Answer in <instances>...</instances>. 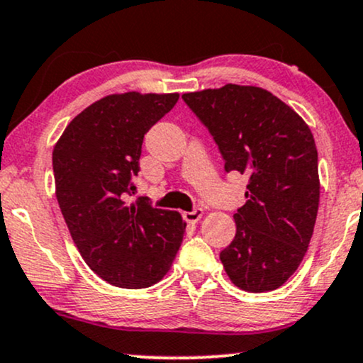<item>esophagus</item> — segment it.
Listing matches in <instances>:
<instances>
[{
    "mask_svg": "<svg viewBox=\"0 0 363 363\" xmlns=\"http://www.w3.org/2000/svg\"><path fill=\"white\" fill-rule=\"evenodd\" d=\"M201 216H203V209L201 208H194L191 209V211H186L184 213V220L187 223H198L201 220Z\"/></svg>",
    "mask_w": 363,
    "mask_h": 363,
    "instance_id": "34e87169",
    "label": "esophagus"
}]
</instances>
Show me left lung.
<instances>
[{
  "instance_id": "obj_1",
  "label": "left lung",
  "mask_w": 363,
  "mask_h": 363,
  "mask_svg": "<svg viewBox=\"0 0 363 363\" xmlns=\"http://www.w3.org/2000/svg\"><path fill=\"white\" fill-rule=\"evenodd\" d=\"M182 99L215 140L226 172L245 174L247 203L220 259L240 289L281 287L299 267L320 204L318 150L309 126L269 91L226 84Z\"/></svg>"
}]
</instances>
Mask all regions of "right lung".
<instances>
[{
  "label": "right lung",
  "mask_w": 363,
  "mask_h": 363,
  "mask_svg": "<svg viewBox=\"0 0 363 363\" xmlns=\"http://www.w3.org/2000/svg\"><path fill=\"white\" fill-rule=\"evenodd\" d=\"M179 94H111L79 113L54 148L55 193L82 259L125 289L154 286L176 259L186 223L148 198L128 204L148 130Z\"/></svg>",
  "instance_id": "right-lung-1"
}]
</instances>
